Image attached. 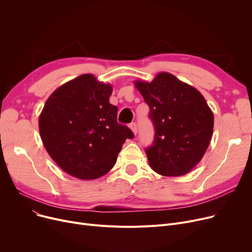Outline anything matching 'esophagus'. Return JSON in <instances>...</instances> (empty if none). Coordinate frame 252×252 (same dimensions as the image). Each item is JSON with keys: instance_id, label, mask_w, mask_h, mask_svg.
Masks as SVG:
<instances>
[{"instance_id": "1", "label": "esophagus", "mask_w": 252, "mask_h": 252, "mask_svg": "<svg viewBox=\"0 0 252 252\" xmlns=\"http://www.w3.org/2000/svg\"><path fill=\"white\" fill-rule=\"evenodd\" d=\"M129 127H130V129H131V130H133V133L136 135V134H137V131H138L137 124H136V123H131V124H129Z\"/></svg>"}]
</instances>
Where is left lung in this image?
<instances>
[{
  "label": "left lung",
  "mask_w": 252,
  "mask_h": 252,
  "mask_svg": "<svg viewBox=\"0 0 252 252\" xmlns=\"http://www.w3.org/2000/svg\"><path fill=\"white\" fill-rule=\"evenodd\" d=\"M150 108L155 135L145 149L150 167L165 177L188 174L203 157L214 130V114L199 91L161 72L151 83L137 81Z\"/></svg>",
  "instance_id": "8db88e82"
}]
</instances>
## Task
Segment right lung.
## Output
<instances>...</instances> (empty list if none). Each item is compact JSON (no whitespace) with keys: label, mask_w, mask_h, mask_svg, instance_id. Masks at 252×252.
Masks as SVG:
<instances>
[{"label":"right lung","mask_w":252,"mask_h":252,"mask_svg":"<svg viewBox=\"0 0 252 252\" xmlns=\"http://www.w3.org/2000/svg\"><path fill=\"white\" fill-rule=\"evenodd\" d=\"M111 93L110 85L82 74L53 93L39 115L47 152L74 178L94 180L107 174L126 140L134 138L126 126L117 123Z\"/></svg>","instance_id":"right-lung-1"}]
</instances>
